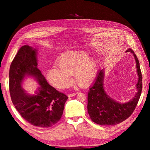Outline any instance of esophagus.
<instances>
[{
  "instance_id": "esophagus-1",
  "label": "esophagus",
  "mask_w": 150,
  "mask_h": 150,
  "mask_svg": "<svg viewBox=\"0 0 150 150\" xmlns=\"http://www.w3.org/2000/svg\"><path fill=\"white\" fill-rule=\"evenodd\" d=\"M77 93H71V94H68V96H69V97H72V96H75L76 94H77Z\"/></svg>"
}]
</instances>
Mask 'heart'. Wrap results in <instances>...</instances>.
<instances>
[{
	"mask_svg": "<svg viewBox=\"0 0 150 150\" xmlns=\"http://www.w3.org/2000/svg\"><path fill=\"white\" fill-rule=\"evenodd\" d=\"M82 51H71L63 53L57 59V67L47 72V78L58 89H65L71 85L73 75L76 82L81 86L91 83L97 73V61L93 57Z\"/></svg>",
	"mask_w": 150,
	"mask_h": 150,
	"instance_id": "b5f03b06",
	"label": "heart"
}]
</instances>
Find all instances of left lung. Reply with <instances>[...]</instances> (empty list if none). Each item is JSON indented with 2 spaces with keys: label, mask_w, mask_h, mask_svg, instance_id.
<instances>
[{
  "label": "left lung",
  "mask_w": 150,
  "mask_h": 150,
  "mask_svg": "<svg viewBox=\"0 0 150 150\" xmlns=\"http://www.w3.org/2000/svg\"><path fill=\"white\" fill-rule=\"evenodd\" d=\"M133 54L136 61L138 83L136 85L137 93L128 102L120 103L111 98L104 88L105 71L98 73L97 78L90 88L88 96V112L91 120L100 125H116L126 120L131 115L137 105L142 91V75L139 62L133 50L126 51Z\"/></svg>",
  "instance_id": "1"
}]
</instances>
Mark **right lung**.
Segmentation results:
<instances>
[{
	"label": "right lung",
	"instance_id": "1",
	"mask_svg": "<svg viewBox=\"0 0 150 150\" xmlns=\"http://www.w3.org/2000/svg\"><path fill=\"white\" fill-rule=\"evenodd\" d=\"M38 50L22 46L9 70V90L12 101L21 116L31 125L49 128L59 121L68 97L50 85L38 68ZM33 77L39 86L33 94L22 88V83Z\"/></svg>",
	"mask_w": 150,
	"mask_h": 150
}]
</instances>
